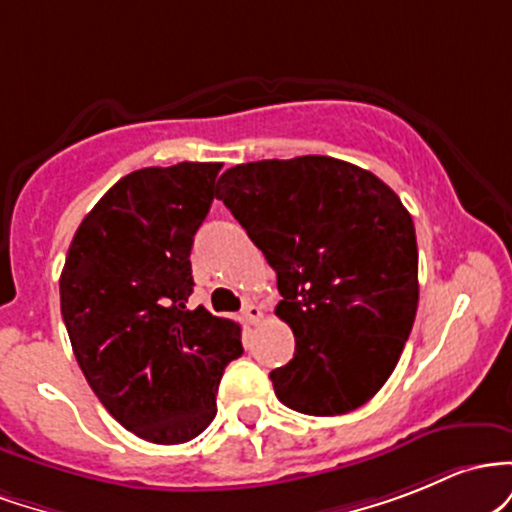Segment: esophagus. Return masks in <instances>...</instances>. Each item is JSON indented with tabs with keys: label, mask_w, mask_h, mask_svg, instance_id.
<instances>
[{
	"label": "esophagus",
	"mask_w": 512,
	"mask_h": 512,
	"mask_svg": "<svg viewBox=\"0 0 512 512\" xmlns=\"http://www.w3.org/2000/svg\"><path fill=\"white\" fill-rule=\"evenodd\" d=\"M241 317L249 321V324H258V321H261V317H263V309L258 307L256 302H246L244 309H241Z\"/></svg>",
	"instance_id": "obj_1"
}]
</instances>
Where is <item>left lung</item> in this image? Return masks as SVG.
<instances>
[{
	"label": "left lung",
	"mask_w": 512,
	"mask_h": 512,
	"mask_svg": "<svg viewBox=\"0 0 512 512\" xmlns=\"http://www.w3.org/2000/svg\"><path fill=\"white\" fill-rule=\"evenodd\" d=\"M217 198L263 251L295 333L271 372L275 396L307 416L367 404L389 380L418 309V246L387 183L333 157L263 159L220 176Z\"/></svg>",
	"instance_id": "obj_1"
}]
</instances>
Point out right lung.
<instances>
[{"mask_svg":"<svg viewBox=\"0 0 512 512\" xmlns=\"http://www.w3.org/2000/svg\"><path fill=\"white\" fill-rule=\"evenodd\" d=\"M222 164L132 171L84 217L60 275L74 358L137 438L179 445L217 413L222 372L244 353L237 321L188 307L191 249Z\"/></svg>","mask_w":512,"mask_h":512,"instance_id":"add662e5","label":"right lung"}]
</instances>
